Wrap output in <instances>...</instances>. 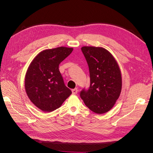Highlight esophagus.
Here are the masks:
<instances>
[{"label": "esophagus", "mask_w": 153, "mask_h": 153, "mask_svg": "<svg viewBox=\"0 0 153 153\" xmlns=\"http://www.w3.org/2000/svg\"><path fill=\"white\" fill-rule=\"evenodd\" d=\"M77 92H78V90H77V88H76V89H74L72 90V94H74V95H76L77 94Z\"/></svg>", "instance_id": "obj_1"}]
</instances>
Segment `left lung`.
I'll return each instance as SVG.
<instances>
[{
	"instance_id": "obj_1",
	"label": "left lung",
	"mask_w": 153,
	"mask_h": 153,
	"mask_svg": "<svg viewBox=\"0 0 153 153\" xmlns=\"http://www.w3.org/2000/svg\"><path fill=\"white\" fill-rule=\"evenodd\" d=\"M81 50L89 66L90 87L80 92L85 105L102 114L114 107L122 91V75L118 64L105 48L83 46Z\"/></svg>"
}]
</instances>
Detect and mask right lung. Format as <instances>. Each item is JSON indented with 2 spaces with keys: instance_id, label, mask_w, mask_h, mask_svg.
<instances>
[{
  "instance_id": "right-lung-1",
  "label": "right lung",
  "mask_w": 153,
  "mask_h": 153,
  "mask_svg": "<svg viewBox=\"0 0 153 153\" xmlns=\"http://www.w3.org/2000/svg\"><path fill=\"white\" fill-rule=\"evenodd\" d=\"M72 50L73 48L62 46L45 50L36 56L28 68L25 79L27 94L43 111L59 108L72 94L64 84L59 65Z\"/></svg>"
}]
</instances>
